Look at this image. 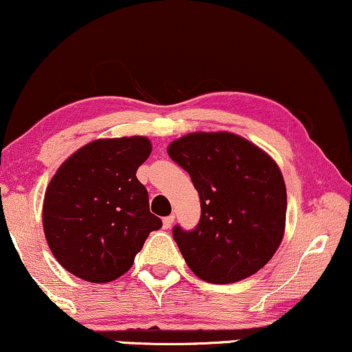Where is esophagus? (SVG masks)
<instances>
[{
    "instance_id": "esophagus-1",
    "label": "esophagus",
    "mask_w": 352,
    "mask_h": 352,
    "mask_svg": "<svg viewBox=\"0 0 352 352\" xmlns=\"http://www.w3.org/2000/svg\"><path fill=\"white\" fill-rule=\"evenodd\" d=\"M173 221H175V217H173V214H170V217H165V218L162 219V224H164L165 230H170Z\"/></svg>"
}]
</instances>
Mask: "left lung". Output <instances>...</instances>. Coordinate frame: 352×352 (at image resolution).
Instances as JSON below:
<instances>
[{
	"label": "left lung",
	"instance_id": "1",
	"mask_svg": "<svg viewBox=\"0 0 352 352\" xmlns=\"http://www.w3.org/2000/svg\"><path fill=\"white\" fill-rule=\"evenodd\" d=\"M167 152L200 195L195 230L179 224L172 230L195 275L210 283H232L264 267L285 230L287 190L277 164L231 133L187 134Z\"/></svg>",
	"mask_w": 352,
	"mask_h": 352
}]
</instances>
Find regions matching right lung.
<instances>
[{
    "mask_svg": "<svg viewBox=\"0 0 352 352\" xmlns=\"http://www.w3.org/2000/svg\"><path fill=\"white\" fill-rule=\"evenodd\" d=\"M142 135L93 141L60 165L44 198L42 223L55 259L87 282L104 283L133 265L162 221L135 177L151 155Z\"/></svg>",
    "mask_w": 352,
    "mask_h": 352,
    "instance_id": "right-lung-1",
    "label": "right lung"
}]
</instances>
